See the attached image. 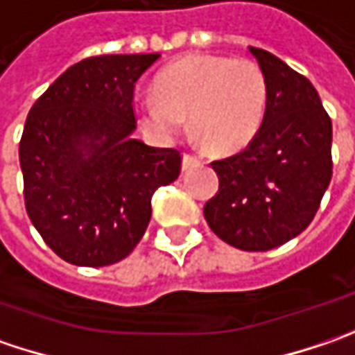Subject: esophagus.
Returning <instances> with one entry per match:
<instances>
[{
    "instance_id": "1",
    "label": "esophagus",
    "mask_w": 355,
    "mask_h": 355,
    "mask_svg": "<svg viewBox=\"0 0 355 355\" xmlns=\"http://www.w3.org/2000/svg\"><path fill=\"white\" fill-rule=\"evenodd\" d=\"M198 162H200V159H198L196 155H191V153H187V155L182 157V168L187 171V168H191V166L198 164Z\"/></svg>"
}]
</instances>
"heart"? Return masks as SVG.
Returning a JSON list of instances; mask_svg holds the SVG:
<instances>
[{
	"instance_id": "heart-1",
	"label": "heart",
	"mask_w": 355,
	"mask_h": 355,
	"mask_svg": "<svg viewBox=\"0 0 355 355\" xmlns=\"http://www.w3.org/2000/svg\"><path fill=\"white\" fill-rule=\"evenodd\" d=\"M155 93L139 97L137 111L150 131L175 137L191 116L196 137L212 153L244 148L260 129L268 85L250 59L226 55H189L159 73Z\"/></svg>"
}]
</instances>
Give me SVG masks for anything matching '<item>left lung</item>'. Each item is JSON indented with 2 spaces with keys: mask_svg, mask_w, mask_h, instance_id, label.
Returning a JSON list of instances; mask_svg holds the SVG:
<instances>
[{
  "mask_svg": "<svg viewBox=\"0 0 355 355\" xmlns=\"http://www.w3.org/2000/svg\"><path fill=\"white\" fill-rule=\"evenodd\" d=\"M248 49L266 77V113L244 150L210 162L218 193L205 218L230 246L264 252L316 216L331 178V119L304 75L264 49Z\"/></svg>",
  "mask_w": 355,
  "mask_h": 355,
  "instance_id": "8db88e82",
  "label": "left lung"
}]
</instances>
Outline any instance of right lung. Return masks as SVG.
Returning <instances> with one entry per match:
<instances>
[{"label":"right lung","instance_id":"obj_1","mask_svg":"<svg viewBox=\"0 0 355 355\" xmlns=\"http://www.w3.org/2000/svg\"><path fill=\"white\" fill-rule=\"evenodd\" d=\"M159 53L99 55L39 97L19 141L27 214L65 262L109 266L143 239L150 198L180 175V150L131 139L135 83Z\"/></svg>","mask_w":355,"mask_h":355}]
</instances>
